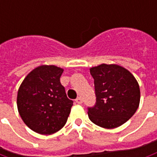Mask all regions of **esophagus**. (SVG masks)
<instances>
[{
    "mask_svg": "<svg viewBox=\"0 0 157 157\" xmlns=\"http://www.w3.org/2000/svg\"><path fill=\"white\" fill-rule=\"evenodd\" d=\"M75 102H76V103H78V104H82V98H80V97H79V98H77L75 99Z\"/></svg>",
    "mask_w": 157,
    "mask_h": 157,
    "instance_id": "1",
    "label": "esophagus"
}]
</instances>
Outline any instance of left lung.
I'll list each match as a JSON object with an SVG mask.
<instances>
[{
    "label": "left lung",
    "mask_w": 157,
    "mask_h": 157,
    "mask_svg": "<svg viewBox=\"0 0 157 157\" xmlns=\"http://www.w3.org/2000/svg\"><path fill=\"white\" fill-rule=\"evenodd\" d=\"M94 79L96 103L87 108L90 120L105 128H117L135 114L140 98V86L128 70L102 64L90 69Z\"/></svg>",
    "instance_id": "8db88e82"
}]
</instances>
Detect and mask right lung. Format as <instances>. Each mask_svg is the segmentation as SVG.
Instances as JSON below:
<instances>
[{"instance_id":"add662e5","label":"right lung","mask_w":157,"mask_h":157,"mask_svg":"<svg viewBox=\"0 0 157 157\" xmlns=\"http://www.w3.org/2000/svg\"><path fill=\"white\" fill-rule=\"evenodd\" d=\"M63 69L41 65L29 73L17 92V104L25 124L36 133L51 135L67 121L73 101L60 83Z\"/></svg>"}]
</instances>
